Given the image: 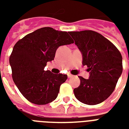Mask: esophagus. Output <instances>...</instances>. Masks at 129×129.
<instances>
[{
  "mask_svg": "<svg viewBox=\"0 0 129 129\" xmlns=\"http://www.w3.org/2000/svg\"><path fill=\"white\" fill-rule=\"evenodd\" d=\"M68 77L69 78H70L73 77V75H72V74H71L68 73Z\"/></svg>",
  "mask_w": 129,
  "mask_h": 129,
  "instance_id": "34e87169",
  "label": "esophagus"
}]
</instances>
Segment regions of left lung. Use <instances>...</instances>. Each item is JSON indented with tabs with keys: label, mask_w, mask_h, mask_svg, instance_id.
<instances>
[{
	"label": "left lung",
	"mask_w": 129,
	"mask_h": 129,
	"mask_svg": "<svg viewBox=\"0 0 129 129\" xmlns=\"http://www.w3.org/2000/svg\"><path fill=\"white\" fill-rule=\"evenodd\" d=\"M82 53L90 78L79 76L80 85L74 89L76 98L84 104L95 105L106 100L115 89L122 72L121 53L112 42L96 31L69 32Z\"/></svg>",
	"instance_id": "1"
}]
</instances>
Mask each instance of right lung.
<instances>
[{"instance_id":"obj_1","label":"right lung","mask_w":129,"mask_h":129,"mask_svg":"<svg viewBox=\"0 0 129 129\" xmlns=\"http://www.w3.org/2000/svg\"><path fill=\"white\" fill-rule=\"evenodd\" d=\"M66 31L43 27L22 38L14 45L9 57L14 82L31 103L43 105L57 97L60 86L68 76L45 71L47 63L54 59L57 49L74 43Z\"/></svg>"}]
</instances>
